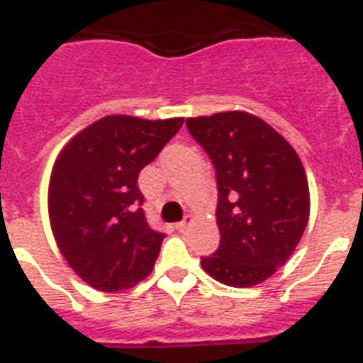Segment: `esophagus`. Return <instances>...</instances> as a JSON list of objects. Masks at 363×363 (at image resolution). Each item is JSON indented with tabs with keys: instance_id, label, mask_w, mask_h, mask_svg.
Listing matches in <instances>:
<instances>
[{
	"instance_id": "esophagus-1",
	"label": "esophagus",
	"mask_w": 363,
	"mask_h": 363,
	"mask_svg": "<svg viewBox=\"0 0 363 363\" xmlns=\"http://www.w3.org/2000/svg\"><path fill=\"white\" fill-rule=\"evenodd\" d=\"M191 223H192V218L187 216L184 221H179V223H176V229H178L179 233H184V230L189 229V225H191Z\"/></svg>"
}]
</instances>
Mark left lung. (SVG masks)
<instances>
[{"instance_id":"1","label":"left lung","mask_w":363,"mask_h":363,"mask_svg":"<svg viewBox=\"0 0 363 363\" xmlns=\"http://www.w3.org/2000/svg\"><path fill=\"white\" fill-rule=\"evenodd\" d=\"M191 136L213 160L220 247L201 267L220 284L252 287L291 258L309 221L300 156L280 133L245 111L187 118Z\"/></svg>"}]
</instances>
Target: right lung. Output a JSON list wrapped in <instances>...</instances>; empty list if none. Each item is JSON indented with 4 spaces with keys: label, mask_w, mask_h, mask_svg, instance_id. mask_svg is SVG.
Wrapping results in <instances>:
<instances>
[{
    "label": "right lung",
    "mask_w": 363,
    "mask_h": 363,
    "mask_svg": "<svg viewBox=\"0 0 363 363\" xmlns=\"http://www.w3.org/2000/svg\"><path fill=\"white\" fill-rule=\"evenodd\" d=\"M182 125L184 118L112 114L79 130L57 154L50 229L67 264L94 289H130L154 269L165 234L147 223L138 174Z\"/></svg>",
    "instance_id": "add662e5"
}]
</instances>
